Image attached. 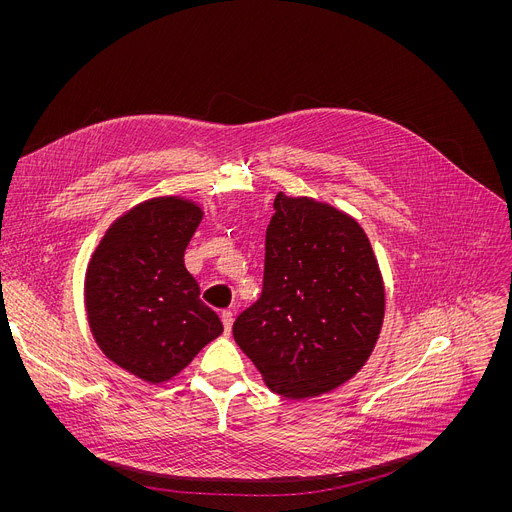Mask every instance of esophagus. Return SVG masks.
Listing matches in <instances>:
<instances>
[{"instance_id":"1","label":"esophagus","mask_w":512,"mask_h":512,"mask_svg":"<svg viewBox=\"0 0 512 512\" xmlns=\"http://www.w3.org/2000/svg\"><path fill=\"white\" fill-rule=\"evenodd\" d=\"M221 320H223V326H225V332L231 334V328H233V312L231 310H225L221 314Z\"/></svg>"}]
</instances>
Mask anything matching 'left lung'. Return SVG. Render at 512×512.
Segmentation results:
<instances>
[{"instance_id":"1","label":"left lung","mask_w":512,"mask_h":512,"mask_svg":"<svg viewBox=\"0 0 512 512\" xmlns=\"http://www.w3.org/2000/svg\"><path fill=\"white\" fill-rule=\"evenodd\" d=\"M273 208L261 298L235 320L233 336L273 393L310 399L369 360L385 318V283L350 214L283 192Z\"/></svg>"}]
</instances>
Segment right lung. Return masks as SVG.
I'll return each instance as SVG.
<instances>
[{
  "instance_id": "add662e5",
  "label": "right lung",
  "mask_w": 512,
  "mask_h": 512,
  "mask_svg": "<svg viewBox=\"0 0 512 512\" xmlns=\"http://www.w3.org/2000/svg\"><path fill=\"white\" fill-rule=\"evenodd\" d=\"M202 216L188 198H150L121 214L91 255L85 310L93 338L145 383L174 379L223 332L184 265Z\"/></svg>"
}]
</instances>
